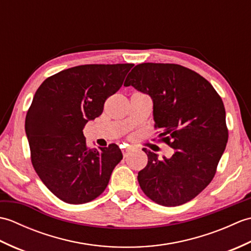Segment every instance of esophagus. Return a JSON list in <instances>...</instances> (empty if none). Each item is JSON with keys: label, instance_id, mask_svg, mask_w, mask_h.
<instances>
[{"label": "esophagus", "instance_id": "1", "mask_svg": "<svg viewBox=\"0 0 251 251\" xmlns=\"http://www.w3.org/2000/svg\"><path fill=\"white\" fill-rule=\"evenodd\" d=\"M130 151H131V149L129 147H126V148H123L122 149V153H123V155H124V156L128 155V154L130 153Z\"/></svg>", "mask_w": 251, "mask_h": 251}]
</instances>
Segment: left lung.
<instances>
[{
    "instance_id": "left-lung-1",
    "label": "left lung",
    "mask_w": 251,
    "mask_h": 251,
    "mask_svg": "<svg viewBox=\"0 0 251 251\" xmlns=\"http://www.w3.org/2000/svg\"><path fill=\"white\" fill-rule=\"evenodd\" d=\"M147 94L159 138L173 148L169 158L142 149L147 166L138 182L149 199L166 207L193 200L215 177L226 150V109L212 85L199 73L174 63H140L124 86Z\"/></svg>"
}]
</instances>
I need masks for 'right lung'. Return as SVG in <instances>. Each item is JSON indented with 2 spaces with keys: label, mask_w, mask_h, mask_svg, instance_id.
<instances>
[{
  "label": "right lung",
  "mask_w": 251,
  "mask_h": 251,
  "mask_svg": "<svg viewBox=\"0 0 251 251\" xmlns=\"http://www.w3.org/2000/svg\"><path fill=\"white\" fill-rule=\"evenodd\" d=\"M132 63L84 65L41 84L25 116L31 161L46 188L68 204H85L105 190L123 154L114 143L88 149L84 126L101 115Z\"/></svg>",
  "instance_id": "obj_1"
}]
</instances>
